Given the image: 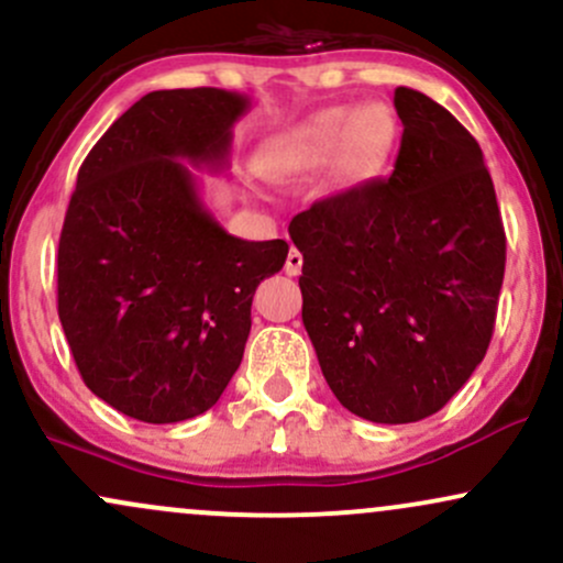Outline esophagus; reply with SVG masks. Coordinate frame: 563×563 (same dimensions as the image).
Instances as JSON below:
<instances>
[{
	"mask_svg": "<svg viewBox=\"0 0 563 563\" xmlns=\"http://www.w3.org/2000/svg\"><path fill=\"white\" fill-rule=\"evenodd\" d=\"M301 264H303V256L296 249H290L288 251V260H286V275H290V277L299 275L301 273Z\"/></svg>",
	"mask_w": 563,
	"mask_h": 563,
	"instance_id": "esophagus-1",
	"label": "esophagus"
}]
</instances>
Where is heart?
Masks as SVG:
<instances>
[{
  "label": "heart",
  "mask_w": 563,
  "mask_h": 563,
  "mask_svg": "<svg viewBox=\"0 0 563 563\" xmlns=\"http://www.w3.org/2000/svg\"><path fill=\"white\" fill-rule=\"evenodd\" d=\"M394 140L397 119L384 102H371L357 111L333 106L267 142L260 164L269 177L286 179L318 172L339 156V177L360 185L376 177Z\"/></svg>",
  "instance_id": "b5f03b06"
}]
</instances>
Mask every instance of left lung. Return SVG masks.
<instances>
[{
	"instance_id": "8db88e82",
	"label": "left lung",
	"mask_w": 563,
	"mask_h": 563,
	"mask_svg": "<svg viewBox=\"0 0 563 563\" xmlns=\"http://www.w3.org/2000/svg\"><path fill=\"white\" fill-rule=\"evenodd\" d=\"M389 179L290 219L301 320L328 386L354 416L412 423L450 402L487 354L506 232L479 142L416 89Z\"/></svg>"
}]
</instances>
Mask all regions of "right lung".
Masks as SVG:
<instances>
[{
    "label": "right lung",
    "instance_id": "obj_1",
    "mask_svg": "<svg viewBox=\"0 0 563 563\" xmlns=\"http://www.w3.org/2000/svg\"><path fill=\"white\" fill-rule=\"evenodd\" d=\"M245 95L158 89L84 158L57 249V314L84 384L145 423L217 405L243 360L251 301L286 241L230 235L196 169L230 164Z\"/></svg>",
    "mask_w": 563,
    "mask_h": 563
}]
</instances>
